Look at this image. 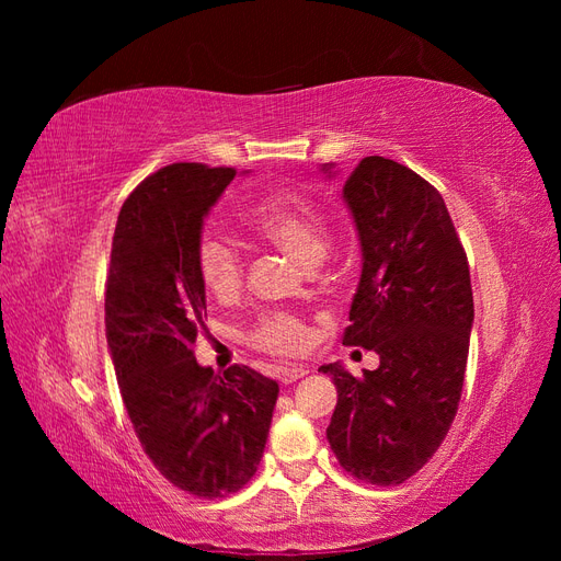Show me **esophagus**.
I'll return each instance as SVG.
<instances>
[{"mask_svg":"<svg viewBox=\"0 0 561 561\" xmlns=\"http://www.w3.org/2000/svg\"><path fill=\"white\" fill-rule=\"evenodd\" d=\"M309 375V369L307 367H280L278 369V379L283 381V383H295L297 379H304Z\"/></svg>","mask_w":561,"mask_h":561,"instance_id":"obj_1","label":"esophagus"}]
</instances>
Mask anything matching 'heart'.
Here are the masks:
<instances>
[{
	"label": "heart",
	"instance_id": "heart-1",
	"mask_svg": "<svg viewBox=\"0 0 561 561\" xmlns=\"http://www.w3.org/2000/svg\"><path fill=\"white\" fill-rule=\"evenodd\" d=\"M248 225L268 243L283 248L301 264L313 266L328 250V219L309 198L268 196L248 210ZM198 274L215 297H229L241 285L243 260L231 241L206 233L198 243ZM250 344L276 355H295L309 342V328L293 313H264L250 330Z\"/></svg>",
	"mask_w": 561,
	"mask_h": 561
}]
</instances>
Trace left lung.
<instances>
[{
	"label": "left lung",
	"instance_id": "1",
	"mask_svg": "<svg viewBox=\"0 0 561 561\" xmlns=\"http://www.w3.org/2000/svg\"><path fill=\"white\" fill-rule=\"evenodd\" d=\"M334 178V163H322ZM363 266L346 346L379 355L355 379L322 365L336 386L328 426L353 478L390 486L410 480L443 445L461 400L474 320L470 271L445 198L410 168L365 157L344 184Z\"/></svg>",
	"mask_w": 561,
	"mask_h": 561
}]
</instances>
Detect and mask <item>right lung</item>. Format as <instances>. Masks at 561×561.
I'll return each instance as SVG.
<instances>
[{"label": "right lung", "mask_w": 561, "mask_h": 561, "mask_svg": "<svg viewBox=\"0 0 561 561\" xmlns=\"http://www.w3.org/2000/svg\"><path fill=\"white\" fill-rule=\"evenodd\" d=\"M233 168L173 163L142 180L116 219L105 293L107 348L145 454L198 499L239 491L262 461L278 383L245 365L225 377L194 358L206 318L203 219Z\"/></svg>", "instance_id": "right-lung-1"}]
</instances>
